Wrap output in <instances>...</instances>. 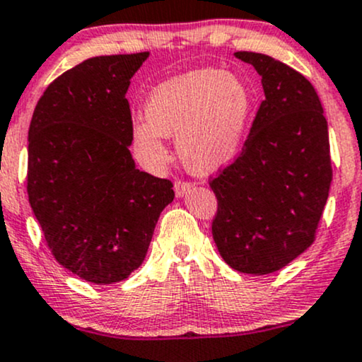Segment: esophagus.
Wrapping results in <instances>:
<instances>
[{
	"label": "esophagus",
	"mask_w": 362,
	"mask_h": 362,
	"mask_svg": "<svg viewBox=\"0 0 362 362\" xmlns=\"http://www.w3.org/2000/svg\"><path fill=\"white\" fill-rule=\"evenodd\" d=\"M173 189H175V194L177 197H182L187 190L190 189V184L189 182H182V180H175V185H173Z\"/></svg>",
	"instance_id": "34e87169"
}]
</instances>
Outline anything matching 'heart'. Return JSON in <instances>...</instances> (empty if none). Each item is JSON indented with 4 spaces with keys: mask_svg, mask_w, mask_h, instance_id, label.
<instances>
[{
    "mask_svg": "<svg viewBox=\"0 0 362 362\" xmlns=\"http://www.w3.org/2000/svg\"><path fill=\"white\" fill-rule=\"evenodd\" d=\"M252 106L241 77L219 69L185 72L148 98V119L133 126L134 148L143 160L160 163L167 156L163 136H178V153L190 172H214L239 153Z\"/></svg>",
    "mask_w": 362,
    "mask_h": 362,
    "instance_id": "b5f03b06",
    "label": "heart"
}]
</instances>
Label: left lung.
<instances>
[{
  "mask_svg": "<svg viewBox=\"0 0 362 362\" xmlns=\"http://www.w3.org/2000/svg\"><path fill=\"white\" fill-rule=\"evenodd\" d=\"M261 76L259 104L241 153L209 180L217 197L212 236L230 268L278 272L315 241L332 182L327 119L302 74L255 52H236Z\"/></svg>",
  "mask_w": 362,
  "mask_h": 362,
  "instance_id": "8db88e82",
  "label": "left lung"
}]
</instances>
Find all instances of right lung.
Masks as SVG:
<instances>
[{"instance_id":"right-lung-1","label":"right lung","mask_w":362,"mask_h":362,"mask_svg":"<svg viewBox=\"0 0 362 362\" xmlns=\"http://www.w3.org/2000/svg\"><path fill=\"white\" fill-rule=\"evenodd\" d=\"M150 55L87 59L47 87L28 129L27 192L57 263L95 285L145 259L173 184L139 172L129 151V81Z\"/></svg>"}]
</instances>
